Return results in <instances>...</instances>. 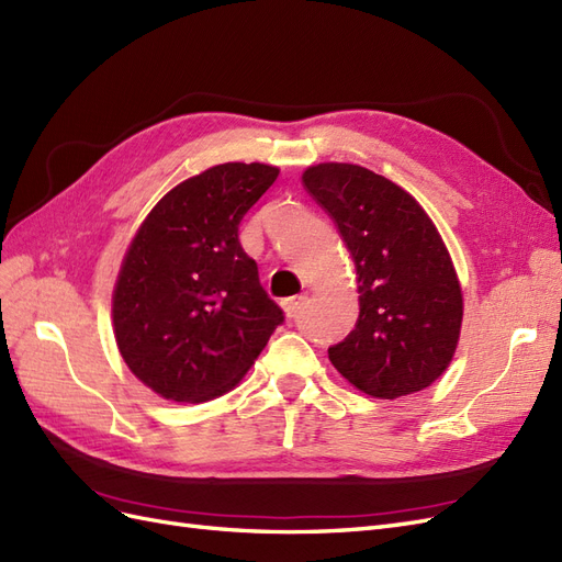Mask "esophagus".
<instances>
[{
    "instance_id": "1",
    "label": "esophagus",
    "mask_w": 562,
    "mask_h": 562,
    "mask_svg": "<svg viewBox=\"0 0 562 562\" xmlns=\"http://www.w3.org/2000/svg\"><path fill=\"white\" fill-rule=\"evenodd\" d=\"M304 302H307V295H295V297H288L283 302V310H285V316H297V312L304 307Z\"/></svg>"
}]
</instances>
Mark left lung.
<instances>
[{"mask_svg": "<svg viewBox=\"0 0 562 562\" xmlns=\"http://www.w3.org/2000/svg\"><path fill=\"white\" fill-rule=\"evenodd\" d=\"M302 182L342 236L359 281V321L328 359L368 396L427 389L450 366L462 328V288L431 217L356 164L310 166Z\"/></svg>", "mask_w": 562, "mask_h": 562, "instance_id": "1", "label": "left lung"}]
</instances>
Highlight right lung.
<instances>
[{"instance_id": "right-lung-1", "label": "right lung", "mask_w": 562, "mask_h": 562, "mask_svg": "<svg viewBox=\"0 0 562 562\" xmlns=\"http://www.w3.org/2000/svg\"><path fill=\"white\" fill-rule=\"evenodd\" d=\"M277 176L267 164L213 166L173 187L131 241L112 297L114 337L159 396L227 394L283 323L239 241L244 215Z\"/></svg>"}]
</instances>
